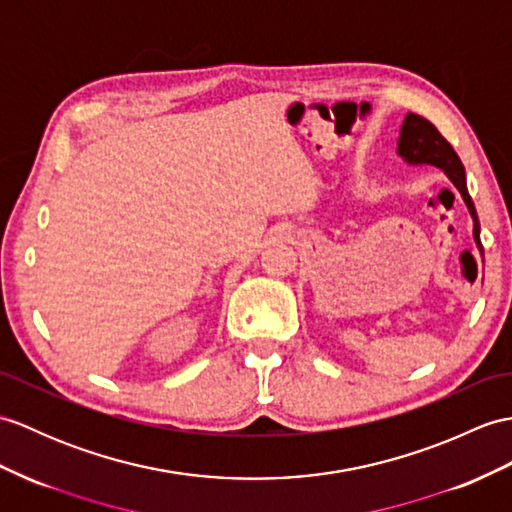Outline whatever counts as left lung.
Wrapping results in <instances>:
<instances>
[{
	"label": "left lung",
	"mask_w": 512,
	"mask_h": 512,
	"mask_svg": "<svg viewBox=\"0 0 512 512\" xmlns=\"http://www.w3.org/2000/svg\"><path fill=\"white\" fill-rule=\"evenodd\" d=\"M397 154L406 161L408 165H434V168H441L454 187L460 192L462 200L473 218V240L478 246L480 255L484 257V248L480 242V220L478 213H475V205L469 196L467 189V174L462 168V161L454 148L449 146V141L438 133L432 122H427L425 117L408 113L406 120L401 124L399 139H397Z\"/></svg>",
	"instance_id": "1"
}]
</instances>
